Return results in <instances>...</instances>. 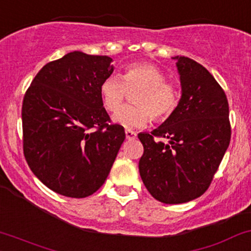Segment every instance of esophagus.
I'll return each mask as SVG.
<instances>
[{
    "label": "esophagus",
    "instance_id": "obj_1",
    "mask_svg": "<svg viewBox=\"0 0 251 251\" xmlns=\"http://www.w3.org/2000/svg\"><path fill=\"white\" fill-rule=\"evenodd\" d=\"M125 134H126V138L127 139H136L137 138V133L132 130H125Z\"/></svg>",
    "mask_w": 251,
    "mask_h": 251
}]
</instances>
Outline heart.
Listing matches in <instances>:
<instances>
[{"label": "heart", "instance_id": "heart-1", "mask_svg": "<svg viewBox=\"0 0 251 251\" xmlns=\"http://www.w3.org/2000/svg\"><path fill=\"white\" fill-rule=\"evenodd\" d=\"M136 104L125 106L113 119L124 127H142L152 119L156 123L167 120L177 108L181 89L177 83L168 81L166 74L151 63H134L124 70L123 77L109 76L100 85L104 108L117 112L127 98L128 92Z\"/></svg>", "mask_w": 251, "mask_h": 251}]
</instances>
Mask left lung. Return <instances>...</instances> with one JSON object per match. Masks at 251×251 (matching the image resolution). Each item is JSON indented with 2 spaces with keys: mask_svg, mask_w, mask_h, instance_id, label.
<instances>
[{
  "mask_svg": "<svg viewBox=\"0 0 251 251\" xmlns=\"http://www.w3.org/2000/svg\"><path fill=\"white\" fill-rule=\"evenodd\" d=\"M174 59L182 85L177 108L150 134H138L144 147L140 177L149 193L164 203L191 201L207 191L231 139L223 88L195 60Z\"/></svg>",
  "mask_w": 251,
  "mask_h": 251,
  "instance_id": "1",
  "label": "left lung"
}]
</instances>
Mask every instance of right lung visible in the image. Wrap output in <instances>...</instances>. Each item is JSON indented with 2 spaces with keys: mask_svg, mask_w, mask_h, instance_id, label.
I'll use <instances>...</instances> for the list:
<instances>
[{
  "mask_svg": "<svg viewBox=\"0 0 251 251\" xmlns=\"http://www.w3.org/2000/svg\"><path fill=\"white\" fill-rule=\"evenodd\" d=\"M112 58L74 51L40 69L23 101L24 155L51 191L85 198L102 186L125 139L100 95Z\"/></svg>",
  "mask_w": 251,
  "mask_h": 251,
  "instance_id": "add662e5",
  "label": "right lung"
}]
</instances>
